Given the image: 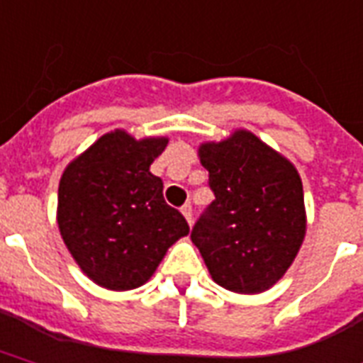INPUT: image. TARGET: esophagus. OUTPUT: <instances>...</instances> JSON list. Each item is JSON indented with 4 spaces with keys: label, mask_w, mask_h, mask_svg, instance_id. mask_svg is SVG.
Listing matches in <instances>:
<instances>
[{
    "label": "esophagus",
    "mask_w": 363,
    "mask_h": 363,
    "mask_svg": "<svg viewBox=\"0 0 363 363\" xmlns=\"http://www.w3.org/2000/svg\"><path fill=\"white\" fill-rule=\"evenodd\" d=\"M181 213L184 215V218H186L188 225H192V206H190V203H184V206L181 207Z\"/></svg>",
    "instance_id": "1"
}]
</instances>
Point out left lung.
<instances>
[{
  "label": "left lung",
  "instance_id": "left-lung-1",
  "mask_svg": "<svg viewBox=\"0 0 363 363\" xmlns=\"http://www.w3.org/2000/svg\"><path fill=\"white\" fill-rule=\"evenodd\" d=\"M215 200L192 228L211 278L234 293H262L295 261L306 234L295 165L251 131L198 150Z\"/></svg>",
  "mask_w": 363,
  "mask_h": 363
}]
</instances>
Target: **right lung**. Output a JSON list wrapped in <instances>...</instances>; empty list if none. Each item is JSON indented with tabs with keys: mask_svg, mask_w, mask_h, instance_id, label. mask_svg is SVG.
Returning a JSON list of instances; mask_svg holds the SVG:
<instances>
[{
	"mask_svg": "<svg viewBox=\"0 0 363 363\" xmlns=\"http://www.w3.org/2000/svg\"><path fill=\"white\" fill-rule=\"evenodd\" d=\"M167 137L137 140L123 129L102 135L68 163L59 184L57 223L66 247L96 286L127 291L156 272L186 236V218L163 200L150 165Z\"/></svg>",
	"mask_w": 363,
	"mask_h": 363,
	"instance_id": "right-lung-1",
	"label": "right lung"
}]
</instances>
